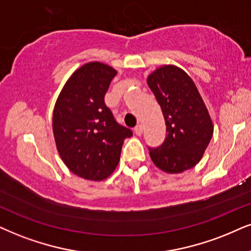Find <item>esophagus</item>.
Returning a JSON list of instances; mask_svg holds the SVG:
<instances>
[{"mask_svg":"<svg viewBox=\"0 0 251 251\" xmlns=\"http://www.w3.org/2000/svg\"><path fill=\"white\" fill-rule=\"evenodd\" d=\"M134 132L136 135H141L142 134V125H140V124H139V125H136L134 127Z\"/></svg>","mask_w":251,"mask_h":251,"instance_id":"esophagus-1","label":"esophagus"}]
</instances>
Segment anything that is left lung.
<instances>
[{
  "mask_svg": "<svg viewBox=\"0 0 251 251\" xmlns=\"http://www.w3.org/2000/svg\"><path fill=\"white\" fill-rule=\"evenodd\" d=\"M167 125L166 140L149 148L155 166L168 174L191 169L201 160L213 135V123L195 82L183 69L166 65L148 76Z\"/></svg>",
  "mask_w": 251,
  "mask_h": 251,
  "instance_id": "1",
  "label": "left lung"
}]
</instances>
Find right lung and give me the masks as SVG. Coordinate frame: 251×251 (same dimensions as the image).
I'll use <instances>...</instances> for the list:
<instances>
[{"instance_id": "right-lung-1", "label": "right lung", "mask_w": 251, "mask_h": 251, "mask_svg": "<svg viewBox=\"0 0 251 251\" xmlns=\"http://www.w3.org/2000/svg\"><path fill=\"white\" fill-rule=\"evenodd\" d=\"M117 71L94 61L73 73L56 100L53 134L60 157L75 175L103 180L118 166L126 138L133 135L119 125L105 105V96Z\"/></svg>"}]
</instances>
